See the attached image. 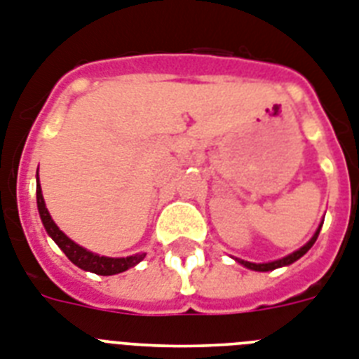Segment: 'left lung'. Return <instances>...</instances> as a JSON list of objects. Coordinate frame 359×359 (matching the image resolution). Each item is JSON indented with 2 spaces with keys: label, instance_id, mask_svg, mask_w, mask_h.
<instances>
[{
  "label": "left lung",
  "instance_id": "obj_1",
  "mask_svg": "<svg viewBox=\"0 0 359 359\" xmlns=\"http://www.w3.org/2000/svg\"><path fill=\"white\" fill-rule=\"evenodd\" d=\"M321 226H323V222L319 224V227L316 229V233H313V236L310 240H308L306 244L303 245V248H299L297 251H293V253L286 255V257H283V259H277V260H271V262H260V264H257V262H250V260H242V259H236V257H233V259L238 262V264H242L244 268L248 269H253V271H273V269L277 268H284V266H290L293 264L295 260H299L301 257H303L304 253H306L310 248H312L313 244H316V240H318L319 236V231H321Z\"/></svg>",
  "mask_w": 359,
  "mask_h": 359
}]
</instances>
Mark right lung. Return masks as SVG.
Returning <instances> with one entry per match:
<instances>
[{
  "label": "right lung",
  "mask_w": 359,
  "mask_h": 359,
  "mask_svg": "<svg viewBox=\"0 0 359 359\" xmlns=\"http://www.w3.org/2000/svg\"><path fill=\"white\" fill-rule=\"evenodd\" d=\"M36 203H38V212H40L41 224L46 227L47 235L51 236L56 242V245L66 253L67 259L75 266H79L84 271H91L97 275H117L123 273L126 269L137 266L141 260L147 257V253H137L130 255V257H104V255H97L93 251L86 250L82 245L69 238V236L60 231V227L56 226L55 220L51 218L49 211H47L46 201H43V194H41L40 187V177L36 172Z\"/></svg>",
  "instance_id": "add662e5"
}]
</instances>
